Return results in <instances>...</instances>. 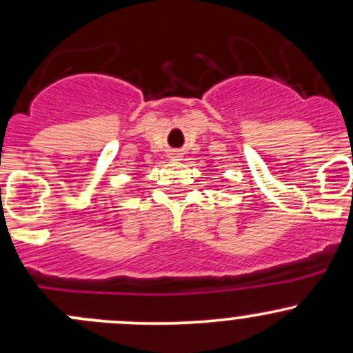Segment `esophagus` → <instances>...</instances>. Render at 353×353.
Masks as SVG:
<instances>
[{
	"label": "esophagus",
	"instance_id": "obj_1",
	"mask_svg": "<svg viewBox=\"0 0 353 353\" xmlns=\"http://www.w3.org/2000/svg\"><path fill=\"white\" fill-rule=\"evenodd\" d=\"M172 157H177V156H172ZM176 161H177V159H176Z\"/></svg>",
	"mask_w": 353,
	"mask_h": 353
}]
</instances>
